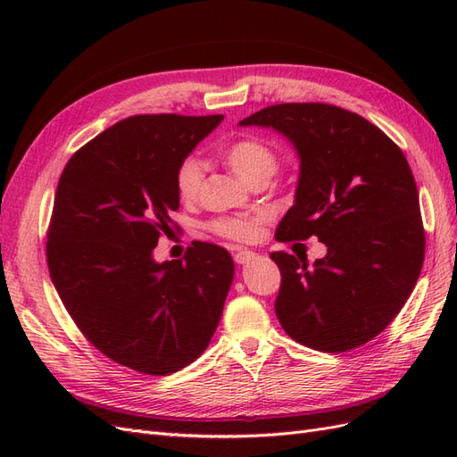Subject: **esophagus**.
<instances>
[{"label": "esophagus", "instance_id": "34e87169", "mask_svg": "<svg viewBox=\"0 0 457 457\" xmlns=\"http://www.w3.org/2000/svg\"><path fill=\"white\" fill-rule=\"evenodd\" d=\"M253 257H255V253L250 250H237V253H234V261H237L238 265H244V262L252 261Z\"/></svg>", "mask_w": 457, "mask_h": 457}]
</instances>
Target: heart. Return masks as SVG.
Wrapping results in <instances>:
<instances>
[{"label": "heart", "instance_id": "heart-1", "mask_svg": "<svg viewBox=\"0 0 457 457\" xmlns=\"http://www.w3.org/2000/svg\"><path fill=\"white\" fill-rule=\"evenodd\" d=\"M223 160L228 168L237 173L244 183L252 185L255 181H269L278 170V154L276 150L259 137H242L230 143L223 150ZM204 183V163L196 156H188L179 163L175 173L177 195L183 202H196ZM269 215L257 212L252 215L220 217L210 225L219 237L234 242H253L257 240L261 228L265 227Z\"/></svg>", "mask_w": 457, "mask_h": 457}]
</instances>
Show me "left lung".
I'll return each instance as SVG.
<instances>
[{"instance_id":"8db88e82","label":"left lung","mask_w":457,"mask_h":457,"mask_svg":"<svg viewBox=\"0 0 457 457\" xmlns=\"http://www.w3.org/2000/svg\"><path fill=\"white\" fill-rule=\"evenodd\" d=\"M238 126L272 128L299 156L295 202L276 240L316 237L328 247L311 269L270 253L284 331L322 353L361 347L393 322L423 267L420 196L403 150L362 116L324 103L267 106Z\"/></svg>"}]
</instances>
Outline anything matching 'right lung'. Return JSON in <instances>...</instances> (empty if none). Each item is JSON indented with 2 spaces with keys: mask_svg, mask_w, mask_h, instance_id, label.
<instances>
[{
  "mask_svg": "<svg viewBox=\"0 0 457 457\" xmlns=\"http://www.w3.org/2000/svg\"><path fill=\"white\" fill-rule=\"evenodd\" d=\"M223 116L141 114L114 123L68 160L47 230V265L68 314L114 362L168 376L207 349L234 262L196 242L154 261L179 210L175 173Z\"/></svg>",
  "mask_w": 457,
  "mask_h": 457,
  "instance_id": "1",
  "label": "right lung"
}]
</instances>
